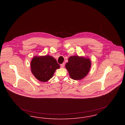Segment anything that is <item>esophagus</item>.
Segmentation results:
<instances>
[{"label": "esophagus", "mask_w": 125, "mask_h": 125, "mask_svg": "<svg viewBox=\"0 0 125 125\" xmlns=\"http://www.w3.org/2000/svg\"><path fill=\"white\" fill-rule=\"evenodd\" d=\"M64 65H65V64H64V63H63V64H62L60 65V66H61V68H63V67H64Z\"/></svg>", "instance_id": "obj_1"}]
</instances>
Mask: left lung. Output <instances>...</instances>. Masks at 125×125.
I'll list each match as a JSON object with an SVG mask.
<instances>
[{
	"mask_svg": "<svg viewBox=\"0 0 125 125\" xmlns=\"http://www.w3.org/2000/svg\"><path fill=\"white\" fill-rule=\"evenodd\" d=\"M68 60L65 64V68L71 79L81 80L87 75L91 65L89 58L75 55L70 56Z\"/></svg>",
	"mask_w": 125,
	"mask_h": 125,
	"instance_id": "8db88e82",
	"label": "left lung"
}]
</instances>
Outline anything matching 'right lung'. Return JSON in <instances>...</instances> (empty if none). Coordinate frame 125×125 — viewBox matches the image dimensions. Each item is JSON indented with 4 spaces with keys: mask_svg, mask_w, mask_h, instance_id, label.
<instances>
[{
    "mask_svg": "<svg viewBox=\"0 0 125 125\" xmlns=\"http://www.w3.org/2000/svg\"><path fill=\"white\" fill-rule=\"evenodd\" d=\"M31 71L38 81L46 82L53 77L60 65L52 56H35L30 62Z\"/></svg>",
    "mask_w": 125,
    "mask_h": 125,
    "instance_id": "add662e5",
    "label": "right lung"
}]
</instances>
